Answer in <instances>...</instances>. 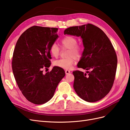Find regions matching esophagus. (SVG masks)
I'll return each instance as SVG.
<instances>
[{"instance_id": "1", "label": "esophagus", "mask_w": 130, "mask_h": 130, "mask_svg": "<svg viewBox=\"0 0 130 130\" xmlns=\"http://www.w3.org/2000/svg\"><path fill=\"white\" fill-rule=\"evenodd\" d=\"M65 73H66V75H67V74H69L70 73V71L69 70H65Z\"/></svg>"}]
</instances>
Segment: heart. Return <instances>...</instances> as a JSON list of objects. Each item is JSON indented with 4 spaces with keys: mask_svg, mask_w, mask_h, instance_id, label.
I'll return each mask as SVG.
<instances>
[{
    "mask_svg": "<svg viewBox=\"0 0 130 130\" xmlns=\"http://www.w3.org/2000/svg\"><path fill=\"white\" fill-rule=\"evenodd\" d=\"M77 40L73 36H67L63 38L60 41L62 49H68L66 58H61L55 61L53 64L55 66L64 69H71L76 60H79L82 56L83 49L82 46L77 45ZM49 52L53 57H57L60 53V48L56 43H53L51 45Z\"/></svg>",
    "mask_w": 130,
    "mask_h": 130,
    "instance_id": "b5f03b06",
    "label": "heart"
}]
</instances>
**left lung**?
I'll return each instance as SVG.
<instances>
[{
    "instance_id": "obj_1",
    "label": "left lung",
    "mask_w": 130,
    "mask_h": 130,
    "mask_svg": "<svg viewBox=\"0 0 130 130\" xmlns=\"http://www.w3.org/2000/svg\"><path fill=\"white\" fill-rule=\"evenodd\" d=\"M64 34L82 38L85 49L77 67L90 70L88 74L73 72L74 90L86 101L102 99L111 90L116 77L117 57L112 43L103 30L91 24L68 27Z\"/></svg>"
}]
</instances>
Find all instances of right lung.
Wrapping results in <instances>:
<instances>
[{
  "instance_id": "add662e5",
  "label": "right lung",
  "mask_w": 130,
  "mask_h": 130,
  "mask_svg": "<svg viewBox=\"0 0 130 130\" xmlns=\"http://www.w3.org/2000/svg\"><path fill=\"white\" fill-rule=\"evenodd\" d=\"M58 29L33 26L18 40L12 60V68L19 89L31 103H46L53 98L59 82L65 76L64 70L54 67L43 73L51 64L50 47L58 37Z\"/></svg>"
}]
</instances>
